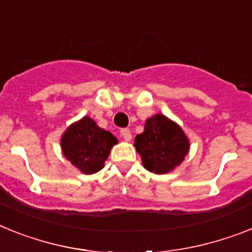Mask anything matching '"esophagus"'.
Here are the masks:
<instances>
[{
	"label": "esophagus",
	"mask_w": 252,
	"mask_h": 252,
	"mask_svg": "<svg viewBox=\"0 0 252 252\" xmlns=\"http://www.w3.org/2000/svg\"><path fill=\"white\" fill-rule=\"evenodd\" d=\"M120 134H122L123 138L126 139V141H129V139L132 138V133H130V130L128 129V128H123V129H120Z\"/></svg>",
	"instance_id": "obj_1"
}]
</instances>
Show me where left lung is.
I'll return each instance as SVG.
<instances>
[{"instance_id": "obj_1", "label": "left lung", "mask_w": 252, "mask_h": 252, "mask_svg": "<svg viewBox=\"0 0 252 252\" xmlns=\"http://www.w3.org/2000/svg\"><path fill=\"white\" fill-rule=\"evenodd\" d=\"M134 142L143 166L156 174L173 170L183 161L189 149L183 130L161 114L147 119L145 130Z\"/></svg>"}]
</instances>
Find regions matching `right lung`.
Wrapping results in <instances>:
<instances>
[{
  "label": "right lung",
  "instance_id": "right-lung-1",
  "mask_svg": "<svg viewBox=\"0 0 252 252\" xmlns=\"http://www.w3.org/2000/svg\"><path fill=\"white\" fill-rule=\"evenodd\" d=\"M118 142L107 130L97 126L94 120L84 116L74 123L61 138L65 158L84 174H94L103 168L110 150Z\"/></svg>",
  "mask_w": 252,
  "mask_h": 252
}]
</instances>
